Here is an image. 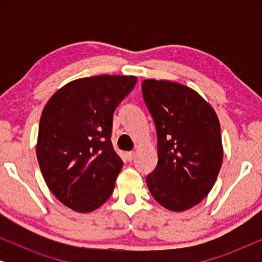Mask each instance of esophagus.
<instances>
[{
  "mask_svg": "<svg viewBox=\"0 0 262 262\" xmlns=\"http://www.w3.org/2000/svg\"><path fill=\"white\" fill-rule=\"evenodd\" d=\"M126 157H127L128 161H132V160L135 159V152H134V151H128V152H126Z\"/></svg>",
  "mask_w": 262,
  "mask_h": 262,
  "instance_id": "esophagus-1",
  "label": "esophagus"
}]
</instances>
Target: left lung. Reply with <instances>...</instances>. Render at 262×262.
Instances as JSON below:
<instances>
[{
  "instance_id": "left-lung-1",
  "label": "left lung",
  "mask_w": 262,
  "mask_h": 262,
  "mask_svg": "<svg viewBox=\"0 0 262 262\" xmlns=\"http://www.w3.org/2000/svg\"><path fill=\"white\" fill-rule=\"evenodd\" d=\"M143 99L157 134V166L146 185L157 203L181 212L213 187L223 162L214 110L193 89L166 80H144Z\"/></svg>"
}]
</instances>
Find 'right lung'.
I'll return each instance as SVG.
<instances>
[{
  "label": "right lung",
  "instance_id": "1",
  "mask_svg": "<svg viewBox=\"0 0 262 262\" xmlns=\"http://www.w3.org/2000/svg\"><path fill=\"white\" fill-rule=\"evenodd\" d=\"M137 77L78 78L51 96L39 124L37 159L53 195L76 212H92L112 194L123 161L114 151L113 113Z\"/></svg>",
  "mask_w": 262,
  "mask_h": 262
}]
</instances>
